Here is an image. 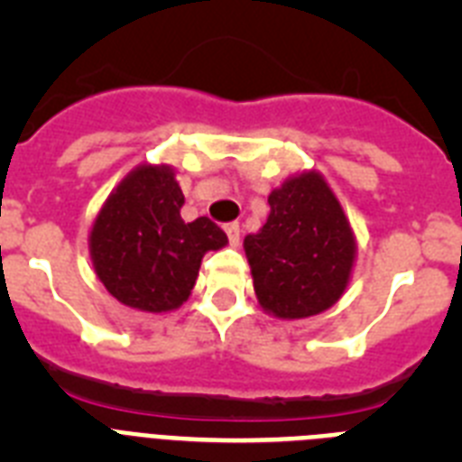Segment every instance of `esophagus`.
Returning <instances> with one entry per match:
<instances>
[{
  "instance_id": "1",
  "label": "esophagus",
  "mask_w": 462,
  "mask_h": 462,
  "mask_svg": "<svg viewBox=\"0 0 462 462\" xmlns=\"http://www.w3.org/2000/svg\"><path fill=\"white\" fill-rule=\"evenodd\" d=\"M224 231H226L228 240H231V245H238L240 243V224L238 222H228L226 226H224Z\"/></svg>"
}]
</instances>
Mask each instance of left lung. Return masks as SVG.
I'll use <instances>...</instances> for the list:
<instances>
[{
    "mask_svg": "<svg viewBox=\"0 0 462 462\" xmlns=\"http://www.w3.org/2000/svg\"><path fill=\"white\" fill-rule=\"evenodd\" d=\"M266 224L245 238L261 308L280 319L312 317L345 293L354 243L340 201L319 173H300L268 196Z\"/></svg>",
    "mask_w": 462,
    "mask_h": 462,
    "instance_id": "obj_1",
    "label": "left lung"
}]
</instances>
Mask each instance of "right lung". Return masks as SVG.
I'll return each mask as SVG.
<instances>
[{
	"mask_svg": "<svg viewBox=\"0 0 462 462\" xmlns=\"http://www.w3.org/2000/svg\"><path fill=\"white\" fill-rule=\"evenodd\" d=\"M185 196L169 166H138L108 196L89 236L94 271L108 293L143 312L189 298L208 250L228 243L208 217L185 222Z\"/></svg>",
	"mask_w": 462,
	"mask_h": 462,
	"instance_id": "add662e5",
	"label": "right lung"
}]
</instances>
